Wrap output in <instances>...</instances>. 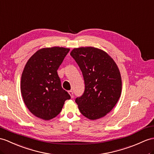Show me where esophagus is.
<instances>
[{
    "label": "esophagus",
    "mask_w": 154,
    "mask_h": 154,
    "mask_svg": "<svg viewBox=\"0 0 154 154\" xmlns=\"http://www.w3.org/2000/svg\"><path fill=\"white\" fill-rule=\"evenodd\" d=\"M69 94L70 95V97H71V98H72V97H73V96H74V95H73V92H72V91H69Z\"/></svg>",
    "instance_id": "esophagus-1"
}]
</instances>
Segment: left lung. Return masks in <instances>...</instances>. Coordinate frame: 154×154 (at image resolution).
Returning a JSON list of instances; mask_svg holds the SVG:
<instances>
[{"mask_svg":"<svg viewBox=\"0 0 154 154\" xmlns=\"http://www.w3.org/2000/svg\"><path fill=\"white\" fill-rule=\"evenodd\" d=\"M70 55L83 74L85 91L75 100L85 117L97 119L105 116L117 104L122 93L118 66L106 51L94 47L74 48Z\"/></svg>","mask_w":154,"mask_h":154,"instance_id":"1","label":"left lung"}]
</instances>
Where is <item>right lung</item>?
Listing matches in <instances>:
<instances>
[{"label": "right lung", "mask_w": 154, "mask_h": 154, "mask_svg": "<svg viewBox=\"0 0 154 154\" xmlns=\"http://www.w3.org/2000/svg\"><path fill=\"white\" fill-rule=\"evenodd\" d=\"M70 51L44 48L34 54L21 74V92L26 106L36 117L50 120L61 112L70 96L61 87L57 70Z\"/></svg>", "instance_id": "add662e5"}]
</instances>
